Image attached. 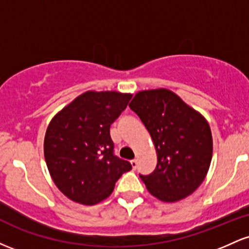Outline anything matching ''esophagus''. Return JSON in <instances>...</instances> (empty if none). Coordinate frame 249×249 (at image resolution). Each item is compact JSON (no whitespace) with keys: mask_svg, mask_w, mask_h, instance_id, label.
<instances>
[{"mask_svg":"<svg viewBox=\"0 0 249 249\" xmlns=\"http://www.w3.org/2000/svg\"><path fill=\"white\" fill-rule=\"evenodd\" d=\"M131 166H132L133 170H136L137 166H138V161H137V159H133V160H131Z\"/></svg>","mask_w":249,"mask_h":249,"instance_id":"34e87169","label":"esophagus"}]
</instances>
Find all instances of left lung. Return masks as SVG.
Instances as JSON below:
<instances>
[{"mask_svg": "<svg viewBox=\"0 0 249 249\" xmlns=\"http://www.w3.org/2000/svg\"><path fill=\"white\" fill-rule=\"evenodd\" d=\"M157 151L152 173L139 174L148 192L165 202L192 194L210 168L213 141L206 119L166 89L141 91L130 103Z\"/></svg>", "mask_w": 249, "mask_h": 249, "instance_id": "1", "label": "left lung"}]
</instances>
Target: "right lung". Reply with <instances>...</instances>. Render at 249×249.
Masks as SVG:
<instances>
[{
	"label": "right lung",
	"instance_id": "1",
	"mask_svg": "<svg viewBox=\"0 0 249 249\" xmlns=\"http://www.w3.org/2000/svg\"><path fill=\"white\" fill-rule=\"evenodd\" d=\"M132 95L88 91L51 119L44 158L58 190L72 201L95 205L107 199L132 166L113 153L110 126Z\"/></svg>",
	"mask_w": 249,
	"mask_h": 249
}]
</instances>
